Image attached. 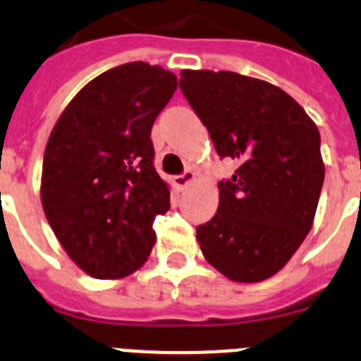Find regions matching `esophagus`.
Returning a JSON list of instances; mask_svg holds the SVG:
<instances>
[{"label":"esophagus","instance_id":"34e87169","mask_svg":"<svg viewBox=\"0 0 361 361\" xmlns=\"http://www.w3.org/2000/svg\"><path fill=\"white\" fill-rule=\"evenodd\" d=\"M194 180H196V174H194V171L187 169L183 174H180V176L174 178V183H176L180 189H185V187H189Z\"/></svg>","mask_w":361,"mask_h":361}]
</instances>
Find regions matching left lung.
<instances>
[{
	"label": "left lung",
	"mask_w": 361,
	"mask_h": 361,
	"mask_svg": "<svg viewBox=\"0 0 361 361\" xmlns=\"http://www.w3.org/2000/svg\"><path fill=\"white\" fill-rule=\"evenodd\" d=\"M180 89L219 158L240 163L196 228L203 256L228 280H267L314 221L325 178L318 127L280 87L236 72L181 71Z\"/></svg>",
	"instance_id": "left-lung-1"
}]
</instances>
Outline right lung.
Here are the masks:
<instances>
[{
	"label": "right lung",
	"instance_id": "right-lung-1",
	"mask_svg": "<svg viewBox=\"0 0 361 361\" xmlns=\"http://www.w3.org/2000/svg\"><path fill=\"white\" fill-rule=\"evenodd\" d=\"M172 72L133 61L87 83L56 121L43 156L42 203L81 271L116 280L137 271L171 207L150 130L176 90Z\"/></svg>",
	"mask_w": 361,
	"mask_h": 361
}]
</instances>
